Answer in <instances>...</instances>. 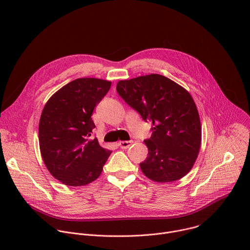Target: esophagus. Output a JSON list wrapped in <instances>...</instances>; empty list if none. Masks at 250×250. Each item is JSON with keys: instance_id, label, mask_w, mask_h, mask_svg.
Segmentation results:
<instances>
[{"instance_id": "esophagus-1", "label": "esophagus", "mask_w": 250, "mask_h": 250, "mask_svg": "<svg viewBox=\"0 0 250 250\" xmlns=\"http://www.w3.org/2000/svg\"><path fill=\"white\" fill-rule=\"evenodd\" d=\"M132 142L133 141H127V140H123V141H120L119 142V146L121 147V148H124V149H125V148H128L131 145H132Z\"/></svg>"}]
</instances>
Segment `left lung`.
<instances>
[{
    "mask_svg": "<svg viewBox=\"0 0 250 250\" xmlns=\"http://www.w3.org/2000/svg\"><path fill=\"white\" fill-rule=\"evenodd\" d=\"M117 91L153 125L151 137L145 140L148 155L139 164L142 173L158 183L174 182L188 174L202 141L200 116L190 93L159 74L119 81Z\"/></svg>",
    "mask_w": 250,
    "mask_h": 250,
    "instance_id": "8db88e82",
    "label": "left lung"
}]
</instances>
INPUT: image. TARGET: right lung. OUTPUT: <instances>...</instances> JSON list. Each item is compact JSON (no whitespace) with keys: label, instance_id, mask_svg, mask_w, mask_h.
I'll return each instance as SVG.
<instances>
[{"label":"right lung","instance_id":"1","mask_svg":"<svg viewBox=\"0 0 250 250\" xmlns=\"http://www.w3.org/2000/svg\"><path fill=\"white\" fill-rule=\"evenodd\" d=\"M112 82L79 78L55 92L42 110L39 139L42 160L50 174L67 186L78 187L98 179L112 151L90 138L92 114Z\"/></svg>","mask_w":250,"mask_h":250}]
</instances>
